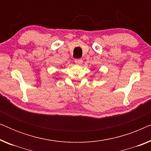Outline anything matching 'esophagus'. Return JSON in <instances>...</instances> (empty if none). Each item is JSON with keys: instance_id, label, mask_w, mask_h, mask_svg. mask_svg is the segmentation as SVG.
<instances>
[{"instance_id": "obj_1", "label": "esophagus", "mask_w": 151, "mask_h": 151, "mask_svg": "<svg viewBox=\"0 0 151 151\" xmlns=\"http://www.w3.org/2000/svg\"><path fill=\"white\" fill-rule=\"evenodd\" d=\"M82 62H83V60L82 59H76L75 60V63L77 65H80V64L82 63Z\"/></svg>"}]
</instances>
